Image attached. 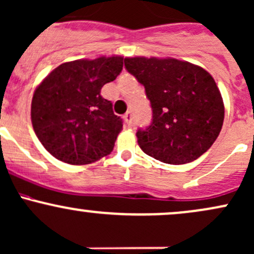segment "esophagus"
I'll use <instances>...</instances> for the list:
<instances>
[{"mask_svg":"<svg viewBox=\"0 0 254 254\" xmlns=\"http://www.w3.org/2000/svg\"><path fill=\"white\" fill-rule=\"evenodd\" d=\"M123 118H124V121H125V123H127V125H131L132 124V113L131 112L125 113Z\"/></svg>","mask_w":254,"mask_h":254,"instance_id":"34e87169","label":"esophagus"}]
</instances>
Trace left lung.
<instances>
[{
	"label": "left lung",
	"instance_id": "8db88e82",
	"mask_svg": "<svg viewBox=\"0 0 254 254\" xmlns=\"http://www.w3.org/2000/svg\"><path fill=\"white\" fill-rule=\"evenodd\" d=\"M125 67L144 86L152 124L136 132L149 157L181 165L201 157L217 140L224 105L206 69L172 58H125Z\"/></svg>",
	"mask_w": 254,
	"mask_h": 254
}]
</instances>
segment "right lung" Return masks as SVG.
I'll return each instance as SVG.
<instances>
[{
    "instance_id": "1",
    "label": "right lung",
    "mask_w": 254,
    "mask_h": 254,
    "mask_svg": "<svg viewBox=\"0 0 254 254\" xmlns=\"http://www.w3.org/2000/svg\"><path fill=\"white\" fill-rule=\"evenodd\" d=\"M123 60L114 55L64 63L36 88L32 127L53 157L85 165L112 152L123 121L100 93L121 73Z\"/></svg>"
}]
</instances>
